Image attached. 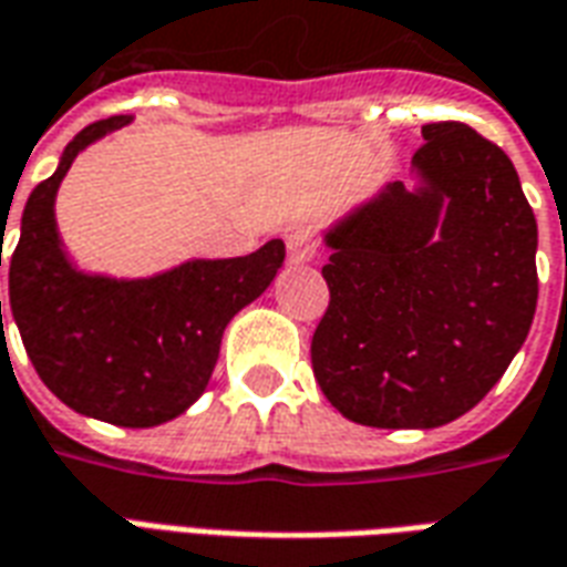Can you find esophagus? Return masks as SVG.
I'll return each mask as SVG.
<instances>
[{"instance_id": "esophagus-1", "label": "esophagus", "mask_w": 567, "mask_h": 567, "mask_svg": "<svg viewBox=\"0 0 567 567\" xmlns=\"http://www.w3.org/2000/svg\"><path fill=\"white\" fill-rule=\"evenodd\" d=\"M285 246H288V260L291 264H309V260L319 258V243L316 236L303 230V227H295L285 234Z\"/></svg>"}]
</instances>
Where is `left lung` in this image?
I'll return each mask as SVG.
<instances>
[{
    "label": "left lung",
    "instance_id": "left-lung-1",
    "mask_svg": "<svg viewBox=\"0 0 567 567\" xmlns=\"http://www.w3.org/2000/svg\"><path fill=\"white\" fill-rule=\"evenodd\" d=\"M422 136L416 187L389 182L324 230L331 303L312 333V373L358 425L464 416L535 319L537 221L511 157L458 121Z\"/></svg>",
    "mask_w": 567,
    "mask_h": 567
}]
</instances>
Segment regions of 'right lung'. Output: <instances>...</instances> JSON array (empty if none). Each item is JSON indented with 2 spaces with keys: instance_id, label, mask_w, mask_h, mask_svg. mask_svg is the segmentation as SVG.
Listing matches in <instances>:
<instances>
[{
  "instance_id": "obj_1",
  "label": "right lung",
  "mask_w": 567,
  "mask_h": 567,
  "mask_svg": "<svg viewBox=\"0 0 567 567\" xmlns=\"http://www.w3.org/2000/svg\"><path fill=\"white\" fill-rule=\"evenodd\" d=\"M124 124L130 117L117 115L81 130L56 173L35 185L8 267V297L32 368L63 404L112 425L154 427L206 392L224 328L270 288L285 243L270 239L246 258L185 260L148 279L79 270L60 243L56 190L81 151Z\"/></svg>"
}]
</instances>
